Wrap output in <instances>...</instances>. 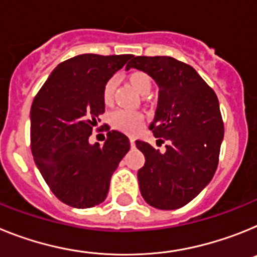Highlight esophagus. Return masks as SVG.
I'll return each instance as SVG.
<instances>
[{
	"label": "esophagus",
	"instance_id": "1",
	"mask_svg": "<svg viewBox=\"0 0 257 257\" xmlns=\"http://www.w3.org/2000/svg\"><path fill=\"white\" fill-rule=\"evenodd\" d=\"M135 141H136L135 138H133V137H131V140H129V142H131V146H132V147L135 146Z\"/></svg>",
	"mask_w": 257,
	"mask_h": 257
}]
</instances>
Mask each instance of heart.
<instances>
[{
	"instance_id": "heart-1",
	"label": "heart",
	"mask_w": 257,
	"mask_h": 257,
	"mask_svg": "<svg viewBox=\"0 0 257 257\" xmlns=\"http://www.w3.org/2000/svg\"><path fill=\"white\" fill-rule=\"evenodd\" d=\"M129 81L138 93H141L142 95L149 94L151 90V79L145 72L141 71H136V72L129 75ZM116 81L115 77H111L106 81L103 86V91H102V97H103V102L106 104H110L113 99V94H115L116 89ZM111 125L115 129L128 135H135L141 129L142 124H144V116L142 113L137 112V111H129V110H119L113 111L110 116Z\"/></svg>"
}]
</instances>
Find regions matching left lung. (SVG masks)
I'll use <instances>...</instances> for the list:
<instances>
[{
  "instance_id": "1",
  "label": "left lung",
  "mask_w": 257,
  "mask_h": 257,
  "mask_svg": "<svg viewBox=\"0 0 257 257\" xmlns=\"http://www.w3.org/2000/svg\"><path fill=\"white\" fill-rule=\"evenodd\" d=\"M147 73L159 88L150 124L160 154L145 141L136 146L145 155L137 173L146 203L158 209H177L211 182L218 164L224 122L217 95L193 67L172 57H132L125 70Z\"/></svg>"
}]
</instances>
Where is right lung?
<instances>
[{
	"label": "right lung",
	"instance_id": "obj_1",
	"mask_svg": "<svg viewBox=\"0 0 257 257\" xmlns=\"http://www.w3.org/2000/svg\"><path fill=\"white\" fill-rule=\"evenodd\" d=\"M131 54H81L50 73L31 107V150L36 166L58 199L90 208L106 199L110 180L131 149L129 138L107 133L103 146L89 136L104 112L103 86Z\"/></svg>",
	"mask_w": 257,
	"mask_h": 257
}]
</instances>
